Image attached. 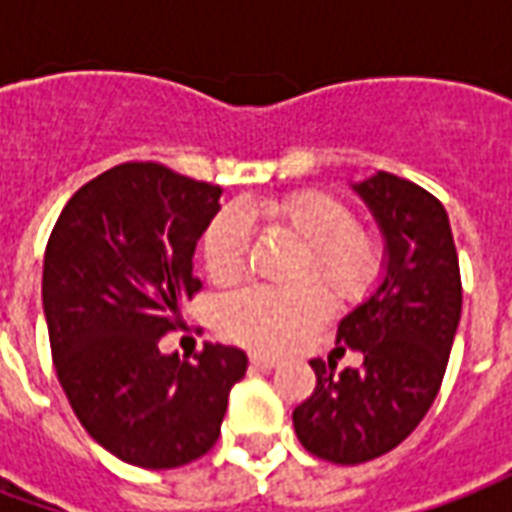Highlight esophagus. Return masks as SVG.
Instances as JSON below:
<instances>
[{
  "mask_svg": "<svg viewBox=\"0 0 512 512\" xmlns=\"http://www.w3.org/2000/svg\"><path fill=\"white\" fill-rule=\"evenodd\" d=\"M249 362H252V367H255V370H274V367H277V362H274V359H268V356H260V354L249 356Z\"/></svg>",
  "mask_w": 512,
  "mask_h": 512,
  "instance_id": "1",
  "label": "esophagus"
}]
</instances>
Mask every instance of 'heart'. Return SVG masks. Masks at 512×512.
I'll use <instances>...</instances> for the list:
<instances>
[{"instance_id": "1", "label": "heart", "mask_w": 512, "mask_h": 512, "mask_svg": "<svg viewBox=\"0 0 512 512\" xmlns=\"http://www.w3.org/2000/svg\"><path fill=\"white\" fill-rule=\"evenodd\" d=\"M274 222L307 244L299 277L321 279L343 304H356L376 288L384 271L378 238L359 230L351 208L326 191H293L288 197L249 200L219 213L205 233L202 255L216 282L244 274L249 224ZM329 296L315 282L293 288H246L222 301L219 323L235 343L263 354H282L299 345L329 318Z\"/></svg>"}]
</instances>
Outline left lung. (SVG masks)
<instances>
[{
  "label": "left lung",
  "instance_id": "8db88e82",
  "mask_svg": "<svg viewBox=\"0 0 512 512\" xmlns=\"http://www.w3.org/2000/svg\"><path fill=\"white\" fill-rule=\"evenodd\" d=\"M354 191L384 235V277L337 326L362 365L312 359L315 392L293 411L304 450L323 461H373L417 428L439 395L461 321V268L447 211L430 191L389 172Z\"/></svg>",
  "mask_w": 512,
  "mask_h": 512
}]
</instances>
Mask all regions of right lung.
Instances as JSON below:
<instances>
[{
    "label": "right lung",
    "instance_id": "1",
    "mask_svg": "<svg viewBox=\"0 0 512 512\" xmlns=\"http://www.w3.org/2000/svg\"><path fill=\"white\" fill-rule=\"evenodd\" d=\"M222 189L153 161L106 169L73 194L43 257V312L57 378L104 450L142 469L202 458L222 430L246 354L205 343L161 354L202 288L194 249Z\"/></svg>",
    "mask_w": 512,
    "mask_h": 512
}]
</instances>
